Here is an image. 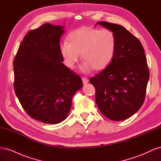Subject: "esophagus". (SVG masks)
Instances as JSON below:
<instances>
[{
    "label": "esophagus",
    "mask_w": 161,
    "mask_h": 161,
    "mask_svg": "<svg viewBox=\"0 0 161 161\" xmlns=\"http://www.w3.org/2000/svg\"><path fill=\"white\" fill-rule=\"evenodd\" d=\"M82 82H83V84H86L87 82H89L88 79H86L85 77H82Z\"/></svg>",
    "instance_id": "34e87169"
}]
</instances>
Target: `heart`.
Returning a JSON list of instances; mask_svg holds the SVG:
<instances>
[{"label":"heart","mask_w":161,"mask_h":161,"mask_svg":"<svg viewBox=\"0 0 161 161\" xmlns=\"http://www.w3.org/2000/svg\"><path fill=\"white\" fill-rule=\"evenodd\" d=\"M69 41H63L60 46L65 64L74 68L81 53L85 60L80 67L83 72L105 69L113 60L117 47L115 34L107 29L82 27L70 33Z\"/></svg>","instance_id":"heart-1"}]
</instances>
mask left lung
Instances as JSON below:
<instances>
[{
    "label": "left lung",
    "instance_id": "left-lung-1",
    "mask_svg": "<svg viewBox=\"0 0 161 161\" xmlns=\"http://www.w3.org/2000/svg\"><path fill=\"white\" fill-rule=\"evenodd\" d=\"M113 31L117 47L109 66L92 77L95 101L106 118L121 121L134 115L142 105L149 79V70L140 42L124 27L97 22Z\"/></svg>",
    "mask_w": 161,
    "mask_h": 161
}]
</instances>
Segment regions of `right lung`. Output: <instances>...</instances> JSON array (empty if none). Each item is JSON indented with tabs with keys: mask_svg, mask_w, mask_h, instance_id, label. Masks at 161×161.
I'll return each mask as SVG.
<instances>
[{
	"mask_svg": "<svg viewBox=\"0 0 161 161\" xmlns=\"http://www.w3.org/2000/svg\"><path fill=\"white\" fill-rule=\"evenodd\" d=\"M64 27L47 23L29 31L14 60V89L32 118L54 124L64 120L72 97L82 86L79 76L63 64L60 50Z\"/></svg>",
	"mask_w": 161,
	"mask_h": 161,
	"instance_id": "right-lung-1",
	"label": "right lung"
}]
</instances>
